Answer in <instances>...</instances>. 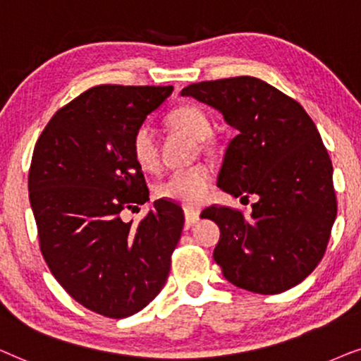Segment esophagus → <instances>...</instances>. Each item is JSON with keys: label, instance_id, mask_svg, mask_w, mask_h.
<instances>
[{"label": "esophagus", "instance_id": "1", "mask_svg": "<svg viewBox=\"0 0 361 361\" xmlns=\"http://www.w3.org/2000/svg\"><path fill=\"white\" fill-rule=\"evenodd\" d=\"M200 221V211L198 209H193V208H188L186 206L185 208V223L186 226H193Z\"/></svg>", "mask_w": 361, "mask_h": 361}]
</instances>
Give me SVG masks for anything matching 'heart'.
<instances>
[{"instance_id": "obj_1", "label": "heart", "mask_w": 361, "mask_h": 361, "mask_svg": "<svg viewBox=\"0 0 361 361\" xmlns=\"http://www.w3.org/2000/svg\"><path fill=\"white\" fill-rule=\"evenodd\" d=\"M168 125L193 140H206L211 132L209 117L200 107L183 105L168 115ZM132 153L138 166L143 170H153L158 165L157 142L153 130L142 125L132 138ZM211 186V173L204 165H196L185 170H176L168 175L157 186L158 195L165 200L196 206L206 198Z\"/></svg>"}]
</instances>
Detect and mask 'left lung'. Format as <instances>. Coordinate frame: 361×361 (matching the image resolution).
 <instances>
[{"label":"left lung","mask_w":361,"mask_h":361,"mask_svg":"<svg viewBox=\"0 0 361 361\" xmlns=\"http://www.w3.org/2000/svg\"><path fill=\"white\" fill-rule=\"evenodd\" d=\"M218 110L238 135L226 148L218 186L257 198L251 216L211 206L219 226L213 257L231 284L281 294L324 257L337 216L334 168L309 114L294 99L249 75L206 80L181 90Z\"/></svg>","instance_id":"1"}]
</instances>
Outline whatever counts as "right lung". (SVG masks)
<instances>
[{"label":"right lung","mask_w":361,"mask_h":361,"mask_svg":"<svg viewBox=\"0 0 361 361\" xmlns=\"http://www.w3.org/2000/svg\"><path fill=\"white\" fill-rule=\"evenodd\" d=\"M173 92L97 85L56 112L32 153L30 201L41 252L72 299L110 319L147 307L165 286L185 216L157 200L133 228L120 213L148 201L132 138Z\"/></svg>","instance_id":"obj_1"}]
</instances>
